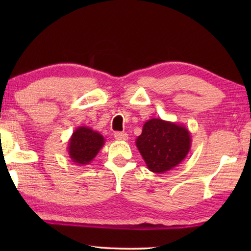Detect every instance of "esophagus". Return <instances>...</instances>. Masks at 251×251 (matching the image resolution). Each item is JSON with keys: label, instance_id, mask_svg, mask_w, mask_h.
Segmentation results:
<instances>
[{"label": "esophagus", "instance_id": "obj_1", "mask_svg": "<svg viewBox=\"0 0 251 251\" xmlns=\"http://www.w3.org/2000/svg\"><path fill=\"white\" fill-rule=\"evenodd\" d=\"M114 138H115L116 140H119V141H126L127 139H128V135H127L126 132L117 131V132H115V134H114Z\"/></svg>", "mask_w": 251, "mask_h": 251}]
</instances>
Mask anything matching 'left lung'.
I'll return each instance as SVG.
<instances>
[{
  "label": "left lung",
  "mask_w": 251,
  "mask_h": 251,
  "mask_svg": "<svg viewBox=\"0 0 251 251\" xmlns=\"http://www.w3.org/2000/svg\"><path fill=\"white\" fill-rule=\"evenodd\" d=\"M191 134L184 125L151 119L145 123L136 146L150 172L163 174L183 161L191 149Z\"/></svg>",
  "instance_id": "8db88e82"
}]
</instances>
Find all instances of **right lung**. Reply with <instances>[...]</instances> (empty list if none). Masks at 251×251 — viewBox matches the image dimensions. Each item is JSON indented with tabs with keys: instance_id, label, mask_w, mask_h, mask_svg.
I'll list each match as a JSON object with an SVG mask.
<instances>
[{
	"instance_id": "obj_1",
	"label": "right lung",
	"mask_w": 251,
	"mask_h": 251,
	"mask_svg": "<svg viewBox=\"0 0 251 251\" xmlns=\"http://www.w3.org/2000/svg\"><path fill=\"white\" fill-rule=\"evenodd\" d=\"M104 145V138L87 126H79L68 142L69 156L79 166L87 165L96 157Z\"/></svg>"
}]
</instances>
